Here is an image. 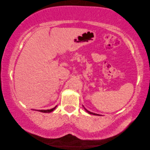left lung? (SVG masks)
<instances>
[{
	"mask_svg": "<svg viewBox=\"0 0 150 150\" xmlns=\"http://www.w3.org/2000/svg\"><path fill=\"white\" fill-rule=\"evenodd\" d=\"M83 107H84V110H86V112H88L89 114H91V115H99V114H97V113H92V112H91V111H88V110H86V108H84V106H83Z\"/></svg>",
	"mask_w": 150,
	"mask_h": 150,
	"instance_id": "left-lung-1",
	"label": "left lung"
}]
</instances>
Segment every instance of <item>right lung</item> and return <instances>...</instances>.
<instances>
[{"label": "right lung", "instance_id": "obj_1", "mask_svg": "<svg viewBox=\"0 0 150 150\" xmlns=\"http://www.w3.org/2000/svg\"><path fill=\"white\" fill-rule=\"evenodd\" d=\"M57 106H55L53 108H52V109H50V110H37V111H40V112H42V113H50V112H52V111H53L54 110H55V108H57Z\"/></svg>", "mask_w": 150, "mask_h": 150}]
</instances>
